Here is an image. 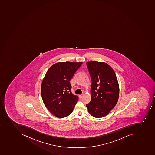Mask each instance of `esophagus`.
Instances as JSON below:
<instances>
[{
	"mask_svg": "<svg viewBox=\"0 0 155 155\" xmlns=\"http://www.w3.org/2000/svg\"><path fill=\"white\" fill-rule=\"evenodd\" d=\"M83 96H84V94H80V95H79L80 98H82V97H83Z\"/></svg>",
	"mask_w": 155,
	"mask_h": 155,
	"instance_id": "1",
	"label": "esophagus"
}]
</instances>
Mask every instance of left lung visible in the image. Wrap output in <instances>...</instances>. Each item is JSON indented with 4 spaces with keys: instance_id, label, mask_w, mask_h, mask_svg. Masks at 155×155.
<instances>
[{
    "instance_id": "left-lung-1",
    "label": "left lung",
    "mask_w": 155,
    "mask_h": 155,
    "mask_svg": "<svg viewBox=\"0 0 155 155\" xmlns=\"http://www.w3.org/2000/svg\"><path fill=\"white\" fill-rule=\"evenodd\" d=\"M92 80L91 100L86 104L90 114L101 118L108 114L118 100L119 88L114 71L108 64L89 61L86 63Z\"/></svg>"
}]
</instances>
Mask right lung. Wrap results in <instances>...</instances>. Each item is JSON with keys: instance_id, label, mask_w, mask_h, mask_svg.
<instances>
[{"instance_id": "1", "label": "right lung", "mask_w": 155, "mask_h": 155, "mask_svg": "<svg viewBox=\"0 0 155 155\" xmlns=\"http://www.w3.org/2000/svg\"><path fill=\"white\" fill-rule=\"evenodd\" d=\"M82 62H58L51 66L42 81L41 94L47 108L58 118L72 113L78 96L71 92V78Z\"/></svg>"}]
</instances>
